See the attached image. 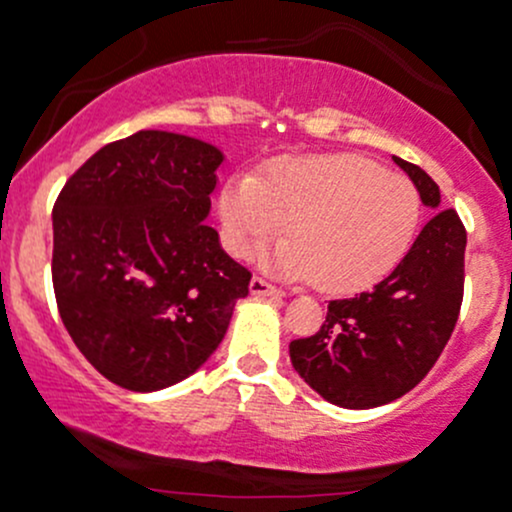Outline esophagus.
I'll use <instances>...</instances> for the list:
<instances>
[{"label": "esophagus", "instance_id": "34e87169", "mask_svg": "<svg viewBox=\"0 0 512 512\" xmlns=\"http://www.w3.org/2000/svg\"><path fill=\"white\" fill-rule=\"evenodd\" d=\"M251 293L254 295H268V298H283V291L278 286H273L266 278L254 276L251 278Z\"/></svg>", "mask_w": 512, "mask_h": 512}]
</instances>
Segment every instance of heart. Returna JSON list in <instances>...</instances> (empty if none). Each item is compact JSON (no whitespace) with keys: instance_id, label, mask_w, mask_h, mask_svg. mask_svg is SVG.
Masks as SVG:
<instances>
[{"instance_id":"1","label":"heart","mask_w":512,"mask_h":512,"mask_svg":"<svg viewBox=\"0 0 512 512\" xmlns=\"http://www.w3.org/2000/svg\"><path fill=\"white\" fill-rule=\"evenodd\" d=\"M419 194L402 177L350 155L288 157L266 175H239L221 194L236 254L281 234L276 266L320 291H357L402 258L419 224Z\"/></svg>"}]
</instances>
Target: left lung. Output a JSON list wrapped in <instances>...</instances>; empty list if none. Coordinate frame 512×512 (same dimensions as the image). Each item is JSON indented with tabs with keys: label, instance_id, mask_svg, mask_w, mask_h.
Returning <instances> with one entry per match:
<instances>
[{
	"label": "left lung",
	"instance_id": "1",
	"mask_svg": "<svg viewBox=\"0 0 512 512\" xmlns=\"http://www.w3.org/2000/svg\"><path fill=\"white\" fill-rule=\"evenodd\" d=\"M394 162L439 212L382 283L330 300L318 333L291 342L295 372L345 409L382 407L412 392L444 352L463 303L466 226L456 209L439 207V184L419 165Z\"/></svg>",
	"mask_w": 512,
	"mask_h": 512
}]
</instances>
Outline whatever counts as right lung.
I'll return each mask as SVG.
<instances>
[{
	"instance_id": "add662e5",
	"label": "right lung",
	"mask_w": 512,
	"mask_h": 512,
	"mask_svg": "<svg viewBox=\"0 0 512 512\" xmlns=\"http://www.w3.org/2000/svg\"><path fill=\"white\" fill-rule=\"evenodd\" d=\"M217 147L140 130L100 147L54 204L56 305L78 350L113 384L155 392L224 340L251 271L204 224Z\"/></svg>"
}]
</instances>
